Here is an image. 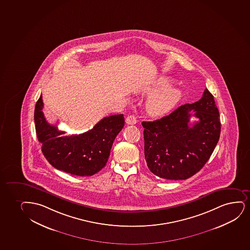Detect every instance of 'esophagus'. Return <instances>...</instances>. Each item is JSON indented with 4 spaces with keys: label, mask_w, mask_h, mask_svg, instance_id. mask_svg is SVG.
I'll return each mask as SVG.
<instances>
[{
    "label": "esophagus",
    "mask_w": 250,
    "mask_h": 250,
    "mask_svg": "<svg viewBox=\"0 0 250 250\" xmlns=\"http://www.w3.org/2000/svg\"><path fill=\"white\" fill-rule=\"evenodd\" d=\"M125 122L128 125H135L137 122V119L135 115H129L125 119Z\"/></svg>",
    "instance_id": "1"
}]
</instances>
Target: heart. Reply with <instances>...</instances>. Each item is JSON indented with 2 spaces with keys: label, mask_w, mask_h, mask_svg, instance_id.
Listing matches in <instances>:
<instances>
[{
  "label": "heart",
  "mask_w": 250,
  "mask_h": 250,
  "mask_svg": "<svg viewBox=\"0 0 250 250\" xmlns=\"http://www.w3.org/2000/svg\"><path fill=\"white\" fill-rule=\"evenodd\" d=\"M173 80L168 77H161L154 83L147 87L149 93H156L151 96L146 103L147 111L152 115L159 116L168 113L182 99V90L172 86Z\"/></svg>",
  "instance_id": "heart-1"
}]
</instances>
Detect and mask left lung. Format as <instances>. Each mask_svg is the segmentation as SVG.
<instances>
[{"mask_svg":"<svg viewBox=\"0 0 250 250\" xmlns=\"http://www.w3.org/2000/svg\"><path fill=\"white\" fill-rule=\"evenodd\" d=\"M192 116L198 121L190 127ZM219 117L214 97L207 88L197 102L182 105L160 120L143 121L148 168L159 178L169 180L187 179L198 173L218 142Z\"/></svg>","mask_w":250,"mask_h":250,"instance_id":"obj_1","label":"left lung"}]
</instances>
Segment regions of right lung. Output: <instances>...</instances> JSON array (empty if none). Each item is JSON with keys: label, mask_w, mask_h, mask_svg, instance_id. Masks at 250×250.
I'll return each instance as SVG.
<instances>
[{"label": "right lung", "mask_w": 250, "mask_h": 250, "mask_svg": "<svg viewBox=\"0 0 250 250\" xmlns=\"http://www.w3.org/2000/svg\"><path fill=\"white\" fill-rule=\"evenodd\" d=\"M42 95L34 109V123L42 152L56 169L71 175L92 176L106 165L114 139L125 125L123 114L104 117L93 129L80 135L62 136L65 131L49 125L43 115Z\"/></svg>", "instance_id": "right-lung-1"}]
</instances>
